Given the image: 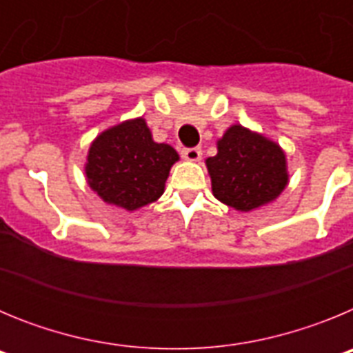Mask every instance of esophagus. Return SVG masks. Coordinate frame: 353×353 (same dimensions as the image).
Returning <instances> with one entry per match:
<instances>
[{
    "label": "esophagus",
    "instance_id": "1",
    "mask_svg": "<svg viewBox=\"0 0 353 353\" xmlns=\"http://www.w3.org/2000/svg\"><path fill=\"white\" fill-rule=\"evenodd\" d=\"M201 148H198V146H194V148H183L182 150V157L185 159V161H191V162H198L199 159H201Z\"/></svg>",
    "mask_w": 353,
    "mask_h": 353
}]
</instances>
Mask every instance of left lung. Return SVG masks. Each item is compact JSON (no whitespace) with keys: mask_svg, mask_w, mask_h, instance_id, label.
<instances>
[{"mask_svg":"<svg viewBox=\"0 0 353 353\" xmlns=\"http://www.w3.org/2000/svg\"><path fill=\"white\" fill-rule=\"evenodd\" d=\"M212 194L239 212H252L279 198L290 182L285 150L263 134L235 123L205 161Z\"/></svg>","mask_w":353,"mask_h":353,"instance_id":"1","label":"left lung"}]
</instances>
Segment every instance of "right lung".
I'll return each instance as SVG.
<instances>
[{
  "label": "right lung",
  "instance_id": "obj_1",
  "mask_svg": "<svg viewBox=\"0 0 353 353\" xmlns=\"http://www.w3.org/2000/svg\"><path fill=\"white\" fill-rule=\"evenodd\" d=\"M179 154L168 143L154 141L143 117L102 130L92 141L84 162L86 182L104 203L139 210L164 194Z\"/></svg>",
  "mask_w": 353,
  "mask_h": 353
}]
</instances>
